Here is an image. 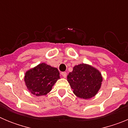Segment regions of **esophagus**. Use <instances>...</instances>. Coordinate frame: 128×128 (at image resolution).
<instances>
[{
    "label": "esophagus",
    "instance_id": "1",
    "mask_svg": "<svg viewBox=\"0 0 128 128\" xmlns=\"http://www.w3.org/2000/svg\"><path fill=\"white\" fill-rule=\"evenodd\" d=\"M61 74H62V76H63V78H65L66 77V72H62V73H61Z\"/></svg>",
    "mask_w": 128,
    "mask_h": 128
}]
</instances>
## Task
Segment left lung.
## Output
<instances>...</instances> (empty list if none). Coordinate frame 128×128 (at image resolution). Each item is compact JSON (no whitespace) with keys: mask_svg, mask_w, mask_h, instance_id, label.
Returning <instances> with one entry per match:
<instances>
[{"mask_svg":"<svg viewBox=\"0 0 128 128\" xmlns=\"http://www.w3.org/2000/svg\"><path fill=\"white\" fill-rule=\"evenodd\" d=\"M67 81L77 97L87 99L97 94L102 78L98 70L82 63L73 68L72 72L67 76Z\"/></svg>","mask_w":128,"mask_h":128,"instance_id":"left-lung-1","label":"left lung"}]
</instances>
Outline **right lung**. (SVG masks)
I'll return each instance as SVG.
<instances>
[{"label":"right lung","mask_w":128,"mask_h":128,"mask_svg":"<svg viewBox=\"0 0 128 128\" xmlns=\"http://www.w3.org/2000/svg\"><path fill=\"white\" fill-rule=\"evenodd\" d=\"M60 78V72L56 68L42 63L27 71L24 81L30 93L40 96L48 94Z\"/></svg>","instance_id":"add662e5"}]
</instances>
